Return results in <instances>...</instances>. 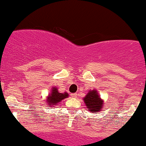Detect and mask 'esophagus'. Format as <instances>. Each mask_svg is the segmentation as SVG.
<instances>
[{
	"instance_id": "34e87169",
	"label": "esophagus",
	"mask_w": 146,
	"mask_h": 146,
	"mask_svg": "<svg viewBox=\"0 0 146 146\" xmlns=\"http://www.w3.org/2000/svg\"><path fill=\"white\" fill-rule=\"evenodd\" d=\"M71 97L72 98H76L77 97V93H72Z\"/></svg>"
}]
</instances>
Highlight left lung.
I'll return each instance as SVG.
<instances>
[{
  "label": "left lung",
  "mask_w": 146,
  "mask_h": 146,
  "mask_svg": "<svg viewBox=\"0 0 146 146\" xmlns=\"http://www.w3.org/2000/svg\"><path fill=\"white\" fill-rule=\"evenodd\" d=\"M84 101L86 108L89 109V111H92L94 113L100 111L104 103L103 100L100 98L97 90L89 91L84 98Z\"/></svg>",
  "instance_id": "obj_1"
}]
</instances>
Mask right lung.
<instances>
[{
    "label": "right lung",
    "mask_w": 146,
    "mask_h": 146,
    "mask_svg": "<svg viewBox=\"0 0 146 146\" xmlns=\"http://www.w3.org/2000/svg\"><path fill=\"white\" fill-rule=\"evenodd\" d=\"M68 96L69 95L67 92H59L58 89L55 86H54L52 89V92H51V94H48V97L47 98V104L53 107V106L57 105V103L61 102L63 99L68 98Z\"/></svg>",
    "instance_id": "obj_1"
}]
</instances>
